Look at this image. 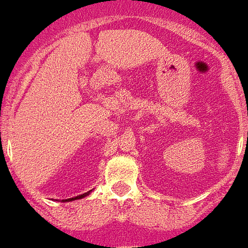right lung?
Segmentation results:
<instances>
[{
    "mask_svg": "<svg viewBox=\"0 0 248 248\" xmlns=\"http://www.w3.org/2000/svg\"><path fill=\"white\" fill-rule=\"evenodd\" d=\"M89 192H91V191H88V192H85V194H82V195H78V196H76V198H69V199H65V200H62V202H72V200L81 199V198H85L87 195H89Z\"/></svg>",
    "mask_w": 248,
    "mask_h": 248,
    "instance_id": "add662e5",
    "label": "right lung"
}]
</instances>
